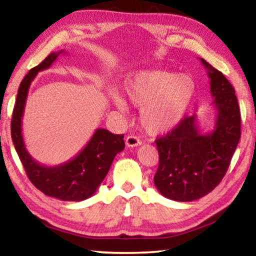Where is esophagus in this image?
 <instances>
[{"mask_svg":"<svg viewBox=\"0 0 256 256\" xmlns=\"http://www.w3.org/2000/svg\"><path fill=\"white\" fill-rule=\"evenodd\" d=\"M125 144L128 146V148H133V146H138L141 144V140L136 136H128L125 140Z\"/></svg>","mask_w":256,"mask_h":256,"instance_id":"obj_1","label":"esophagus"}]
</instances>
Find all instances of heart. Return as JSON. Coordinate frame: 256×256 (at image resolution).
<instances>
[{"label":"heart","mask_w":256,"mask_h":256,"mask_svg":"<svg viewBox=\"0 0 256 256\" xmlns=\"http://www.w3.org/2000/svg\"><path fill=\"white\" fill-rule=\"evenodd\" d=\"M128 102L141 108L140 122L146 131L158 134L170 131L185 118L196 94V84L186 74L164 70L138 71L123 84ZM118 110H128L126 102L112 96Z\"/></svg>","instance_id":"b5f03b06"}]
</instances>
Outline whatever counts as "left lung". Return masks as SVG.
<instances>
[{"label": "left lung", "instance_id": "obj_1", "mask_svg": "<svg viewBox=\"0 0 256 256\" xmlns=\"http://www.w3.org/2000/svg\"><path fill=\"white\" fill-rule=\"evenodd\" d=\"M210 78L216 110L214 130L201 134L196 116L184 118L166 136L156 140L159 166L156 188L174 201L198 200L216 188L226 175L240 138V112L235 89L226 76L201 58Z\"/></svg>", "mask_w": 256, "mask_h": 256}]
</instances>
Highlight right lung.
<instances>
[{"instance_id":"right-lung-1","label":"right lung","mask_w":256,"mask_h":256,"mask_svg":"<svg viewBox=\"0 0 256 256\" xmlns=\"http://www.w3.org/2000/svg\"><path fill=\"white\" fill-rule=\"evenodd\" d=\"M63 50L50 54L32 68L21 81L12 112L11 138L30 182L45 196L62 201H84L94 196L105 178L115 156L124 149L123 134L97 128L86 146L68 162L48 167L37 162L26 149L22 138V116L29 86L37 73L48 68Z\"/></svg>"}]
</instances>
